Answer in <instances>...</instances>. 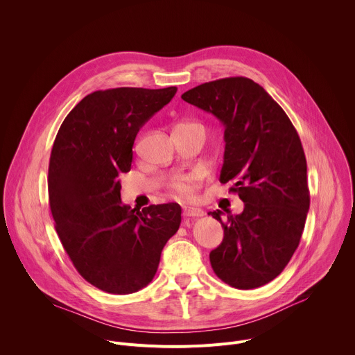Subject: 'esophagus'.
Here are the masks:
<instances>
[{
    "instance_id": "34e87169",
    "label": "esophagus",
    "mask_w": 355,
    "mask_h": 355,
    "mask_svg": "<svg viewBox=\"0 0 355 355\" xmlns=\"http://www.w3.org/2000/svg\"><path fill=\"white\" fill-rule=\"evenodd\" d=\"M182 215L185 218H200V216H204V211H202L200 208H195V207H184Z\"/></svg>"
}]
</instances>
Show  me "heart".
<instances>
[{
	"label": "heart",
	"mask_w": 355,
	"mask_h": 355,
	"mask_svg": "<svg viewBox=\"0 0 355 355\" xmlns=\"http://www.w3.org/2000/svg\"><path fill=\"white\" fill-rule=\"evenodd\" d=\"M182 125H192V123H182ZM173 187H174L175 192H178L181 196H185V198L192 196L193 192L196 191V182L189 178H181V180L175 181Z\"/></svg>",
	"instance_id": "b5f03b06"
}]
</instances>
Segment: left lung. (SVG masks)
Returning <instances> with one entry per match:
<instances>
[{
	"mask_svg": "<svg viewBox=\"0 0 355 355\" xmlns=\"http://www.w3.org/2000/svg\"><path fill=\"white\" fill-rule=\"evenodd\" d=\"M216 116L225 128L220 182L244 202L240 215H212L223 240L211 251L215 274L237 289L259 288L277 278L300 241L309 211L308 167L296 129L257 83L229 77L181 95Z\"/></svg>",
	"mask_w": 355,
	"mask_h": 355,
	"instance_id": "left-lung-1",
	"label": "left lung"
}]
</instances>
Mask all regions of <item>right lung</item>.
<instances>
[{
  "label": "right lung",
  "mask_w": 355,
  "mask_h": 355,
  "mask_svg": "<svg viewBox=\"0 0 355 355\" xmlns=\"http://www.w3.org/2000/svg\"><path fill=\"white\" fill-rule=\"evenodd\" d=\"M175 92L121 87L88 94L53 143L47 188L56 232L80 275L108 293L144 288L180 227L178 204L130 209L119 180L130 171L137 132Z\"/></svg>",
  "instance_id": "1"
}]
</instances>
